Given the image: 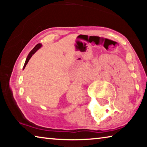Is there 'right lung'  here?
<instances>
[{"label":"right lung","instance_id":"1","mask_svg":"<svg viewBox=\"0 0 147 147\" xmlns=\"http://www.w3.org/2000/svg\"><path fill=\"white\" fill-rule=\"evenodd\" d=\"M41 47V44H40V43H39V44H38V45H36V47H34V48L32 50V51H30V53L29 54H28V56H27V58H26V61H25V63H24V67H23V69L25 68V67H26V64L28 63V61H29V59H30V58L32 56V55H33V54L36 53V52L38 51V50L40 48V47Z\"/></svg>","mask_w":147,"mask_h":147}]
</instances>
